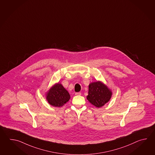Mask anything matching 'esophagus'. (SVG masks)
Masks as SVG:
<instances>
[{
  "label": "esophagus",
  "mask_w": 155,
  "mask_h": 155,
  "mask_svg": "<svg viewBox=\"0 0 155 155\" xmlns=\"http://www.w3.org/2000/svg\"><path fill=\"white\" fill-rule=\"evenodd\" d=\"M75 94V95H81V92H76Z\"/></svg>",
  "instance_id": "obj_1"
}]
</instances>
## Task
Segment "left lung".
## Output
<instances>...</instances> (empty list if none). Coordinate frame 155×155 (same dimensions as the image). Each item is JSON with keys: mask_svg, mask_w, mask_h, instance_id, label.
<instances>
[{"mask_svg": "<svg viewBox=\"0 0 155 155\" xmlns=\"http://www.w3.org/2000/svg\"><path fill=\"white\" fill-rule=\"evenodd\" d=\"M111 90L105 84L97 81L91 82L89 85L87 100L96 107H101L109 102L112 96Z\"/></svg>", "mask_w": 155, "mask_h": 155, "instance_id": "8db88e82", "label": "left lung"}]
</instances>
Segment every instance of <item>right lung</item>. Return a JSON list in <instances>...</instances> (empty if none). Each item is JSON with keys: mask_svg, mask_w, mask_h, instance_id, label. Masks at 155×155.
Returning a JSON list of instances; mask_svg holds the SVG:
<instances>
[{"mask_svg": "<svg viewBox=\"0 0 155 155\" xmlns=\"http://www.w3.org/2000/svg\"><path fill=\"white\" fill-rule=\"evenodd\" d=\"M70 99L69 93L61 84L56 83L46 92V99L50 105L60 107L64 105Z\"/></svg>", "mask_w": 155, "mask_h": 155, "instance_id": "right-lung-1", "label": "right lung"}]
</instances>
